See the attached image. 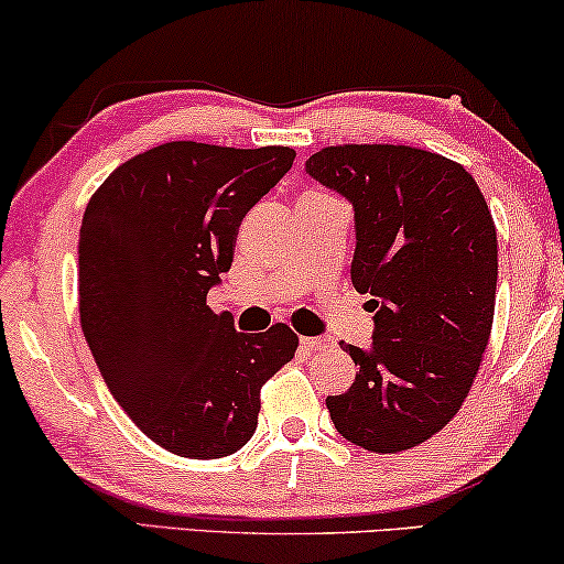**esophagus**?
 Listing matches in <instances>:
<instances>
[{
  "instance_id": "obj_1",
  "label": "esophagus",
  "mask_w": 564,
  "mask_h": 564,
  "mask_svg": "<svg viewBox=\"0 0 564 564\" xmlns=\"http://www.w3.org/2000/svg\"><path fill=\"white\" fill-rule=\"evenodd\" d=\"M300 344H303L307 351L328 349V338H323V336H305V338H300Z\"/></svg>"
}]
</instances>
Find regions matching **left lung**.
<instances>
[{
    "label": "left lung",
    "mask_w": 564,
    "mask_h": 564,
    "mask_svg": "<svg viewBox=\"0 0 564 564\" xmlns=\"http://www.w3.org/2000/svg\"><path fill=\"white\" fill-rule=\"evenodd\" d=\"M305 172L354 207L351 282L372 295V344L326 405L338 434L395 454L442 431L473 388L496 311L498 241L465 166L411 145H328Z\"/></svg>",
    "instance_id": "obj_1"
}]
</instances>
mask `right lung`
I'll use <instances>...</instances> for the list:
<instances>
[{
  "instance_id": "1",
  "label": "right lung",
  "mask_w": 564,
  "mask_h": 564,
  "mask_svg": "<svg viewBox=\"0 0 564 564\" xmlns=\"http://www.w3.org/2000/svg\"><path fill=\"white\" fill-rule=\"evenodd\" d=\"M292 161L288 145L172 141L115 169L84 213V338L122 411L180 457L241 449L257 431L261 384L295 357L284 323L238 334L205 303L246 213Z\"/></svg>"
}]
</instances>
